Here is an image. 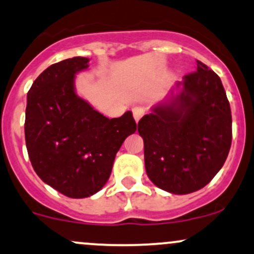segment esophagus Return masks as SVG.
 <instances>
[{"mask_svg": "<svg viewBox=\"0 0 254 254\" xmlns=\"http://www.w3.org/2000/svg\"><path fill=\"white\" fill-rule=\"evenodd\" d=\"M132 114H133V118H135L136 123H137L142 118V116L144 114V110L141 107H135L132 110Z\"/></svg>", "mask_w": 254, "mask_h": 254, "instance_id": "obj_1", "label": "esophagus"}]
</instances>
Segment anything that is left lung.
<instances>
[{"label":"left lung","mask_w":254,"mask_h":254,"mask_svg":"<svg viewBox=\"0 0 254 254\" xmlns=\"http://www.w3.org/2000/svg\"><path fill=\"white\" fill-rule=\"evenodd\" d=\"M182 90L138 122L149 180L172 194L199 190L216 176L231 146V111L221 78L201 61Z\"/></svg>","instance_id":"8db88e82"}]
</instances>
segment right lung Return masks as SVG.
Here are the masks:
<instances>
[{"label":"right lung","mask_w":254,"mask_h":254,"mask_svg":"<svg viewBox=\"0 0 254 254\" xmlns=\"http://www.w3.org/2000/svg\"><path fill=\"white\" fill-rule=\"evenodd\" d=\"M88 58L54 64L27 93L25 141L32 168L44 183L72 199L97 193L112 171L114 158L136 131L130 111L108 119L76 94L74 77Z\"/></svg>","instance_id":"add662e5"}]
</instances>
